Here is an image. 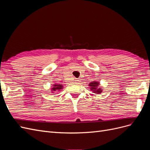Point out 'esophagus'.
<instances>
[{"instance_id":"obj_1","label":"esophagus","mask_w":150,"mask_h":150,"mask_svg":"<svg viewBox=\"0 0 150 150\" xmlns=\"http://www.w3.org/2000/svg\"><path fill=\"white\" fill-rule=\"evenodd\" d=\"M76 82H78V83H79V82H81V79H76Z\"/></svg>"}]
</instances>
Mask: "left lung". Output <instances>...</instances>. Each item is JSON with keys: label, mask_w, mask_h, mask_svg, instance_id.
<instances>
[{"label": "left lung", "mask_w": 150, "mask_h": 150, "mask_svg": "<svg viewBox=\"0 0 150 150\" xmlns=\"http://www.w3.org/2000/svg\"><path fill=\"white\" fill-rule=\"evenodd\" d=\"M99 85V83L97 82V81H93L92 83H90L89 84V86H90L89 88L90 89L93 91V93L96 94H100L103 91L101 88H98Z\"/></svg>", "instance_id": "obj_1"}]
</instances>
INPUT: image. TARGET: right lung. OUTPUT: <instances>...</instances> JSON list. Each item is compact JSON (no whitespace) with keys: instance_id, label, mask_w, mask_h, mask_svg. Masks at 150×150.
Here are the masks:
<instances>
[{"instance_id":"right-lung-1","label":"right lung","mask_w":150,"mask_h":150,"mask_svg":"<svg viewBox=\"0 0 150 150\" xmlns=\"http://www.w3.org/2000/svg\"><path fill=\"white\" fill-rule=\"evenodd\" d=\"M63 88V86L61 84H54L53 85V87L51 88L52 92H56V91H60L61 89Z\"/></svg>"}]
</instances>
